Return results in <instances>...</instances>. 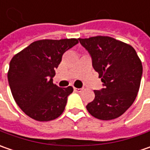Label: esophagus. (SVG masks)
<instances>
[{"label":"esophagus","instance_id":"obj_1","mask_svg":"<svg viewBox=\"0 0 150 150\" xmlns=\"http://www.w3.org/2000/svg\"><path fill=\"white\" fill-rule=\"evenodd\" d=\"M83 90V88H74V91L77 92V93H81Z\"/></svg>","mask_w":150,"mask_h":150}]
</instances>
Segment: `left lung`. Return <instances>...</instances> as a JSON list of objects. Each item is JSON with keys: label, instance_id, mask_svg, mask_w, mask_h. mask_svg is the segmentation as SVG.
<instances>
[{"label": "left lung", "instance_id": "1", "mask_svg": "<svg viewBox=\"0 0 150 150\" xmlns=\"http://www.w3.org/2000/svg\"><path fill=\"white\" fill-rule=\"evenodd\" d=\"M78 40L91 56L103 86L94 90L95 98L86 106L87 110L101 120L118 118L137 97L143 73L141 61L133 47L110 37Z\"/></svg>", "mask_w": 150, "mask_h": 150}]
</instances>
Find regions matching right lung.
Returning a JSON list of instances; mask_svg holds the SVG:
<instances>
[{
	"mask_svg": "<svg viewBox=\"0 0 150 150\" xmlns=\"http://www.w3.org/2000/svg\"><path fill=\"white\" fill-rule=\"evenodd\" d=\"M78 43V39L39 40L11 60L8 83L16 104L27 116L50 121L63 112L72 87L59 88L53 77L63 53Z\"/></svg>",
	"mask_w": 150,
	"mask_h": 150,
	"instance_id": "add662e5",
	"label": "right lung"
}]
</instances>
